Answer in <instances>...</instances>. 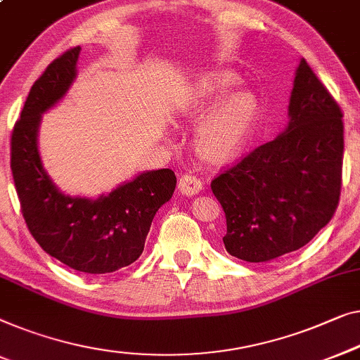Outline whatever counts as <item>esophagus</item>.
<instances>
[{
  "label": "esophagus",
  "instance_id": "obj_1",
  "mask_svg": "<svg viewBox=\"0 0 360 360\" xmlns=\"http://www.w3.org/2000/svg\"><path fill=\"white\" fill-rule=\"evenodd\" d=\"M179 188L186 196H193L202 190V181L196 175L185 174L179 181Z\"/></svg>",
  "mask_w": 360,
  "mask_h": 360
}]
</instances>
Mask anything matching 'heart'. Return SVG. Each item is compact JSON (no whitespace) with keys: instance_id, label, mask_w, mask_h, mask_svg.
<instances>
[{"instance_id":"heart-1","label":"heart","mask_w":360,"mask_h":360,"mask_svg":"<svg viewBox=\"0 0 360 360\" xmlns=\"http://www.w3.org/2000/svg\"><path fill=\"white\" fill-rule=\"evenodd\" d=\"M237 82L238 77L231 71L206 72L186 94L184 112L190 117H201L231 92ZM258 115L259 105L252 92L229 94L198 127V153L210 162H227L233 159L252 136Z\"/></svg>"}]
</instances>
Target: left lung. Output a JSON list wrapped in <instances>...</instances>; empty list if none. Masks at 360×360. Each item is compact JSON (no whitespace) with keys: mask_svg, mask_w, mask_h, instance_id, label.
I'll return each mask as SVG.
<instances>
[{"mask_svg":"<svg viewBox=\"0 0 360 360\" xmlns=\"http://www.w3.org/2000/svg\"><path fill=\"white\" fill-rule=\"evenodd\" d=\"M289 117L285 131L211 181L226 212L224 245L243 262H269L302 248L340 202L342 112L305 60L295 72Z\"/></svg>","mask_w":360,"mask_h":360,"instance_id":"1","label":"left lung"}]
</instances>
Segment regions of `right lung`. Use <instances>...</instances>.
<instances>
[{"mask_svg":"<svg viewBox=\"0 0 360 360\" xmlns=\"http://www.w3.org/2000/svg\"><path fill=\"white\" fill-rule=\"evenodd\" d=\"M81 49L66 50L34 82L11 133V170L29 232L50 257L87 274L113 273L136 262L150 222L174 195L170 169L144 172L97 200L58 191L41 167L37 129L76 77Z\"/></svg>","mask_w":360,"mask_h":360,"instance_id":"1","label":"right lung"}]
</instances>
